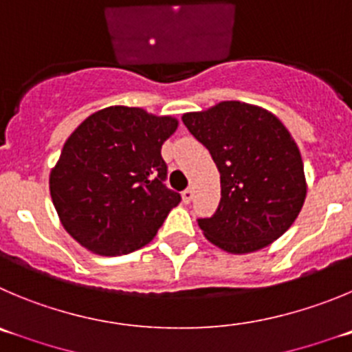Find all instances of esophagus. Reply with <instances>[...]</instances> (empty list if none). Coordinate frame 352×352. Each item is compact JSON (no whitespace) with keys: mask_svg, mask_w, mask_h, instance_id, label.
Returning <instances> with one entry per match:
<instances>
[{"mask_svg":"<svg viewBox=\"0 0 352 352\" xmlns=\"http://www.w3.org/2000/svg\"><path fill=\"white\" fill-rule=\"evenodd\" d=\"M192 198H195V191H192L191 187H187L186 191L182 192V201L184 203H191Z\"/></svg>","mask_w":352,"mask_h":352,"instance_id":"1","label":"esophagus"}]
</instances>
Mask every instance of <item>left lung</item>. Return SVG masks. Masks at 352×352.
I'll return each mask as SVG.
<instances>
[{
	"instance_id": "8db88e82",
	"label": "left lung",
	"mask_w": 352,
	"mask_h": 352,
	"mask_svg": "<svg viewBox=\"0 0 352 352\" xmlns=\"http://www.w3.org/2000/svg\"><path fill=\"white\" fill-rule=\"evenodd\" d=\"M182 121L221 173L219 208L198 219L205 238L229 254H250L285 234L307 192L300 151L285 124L238 100L186 113Z\"/></svg>"
}]
</instances>
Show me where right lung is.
Listing matches in <instances>:
<instances>
[{
	"instance_id": "right-lung-1",
	"label": "right lung",
	"mask_w": 352,
	"mask_h": 352,
	"mask_svg": "<svg viewBox=\"0 0 352 352\" xmlns=\"http://www.w3.org/2000/svg\"><path fill=\"white\" fill-rule=\"evenodd\" d=\"M177 124L140 107L111 106L72 131L50 172V195L62 226L81 246L114 257L156 236L180 203L165 186L161 157Z\"/></svg>"
}]
</instances>
